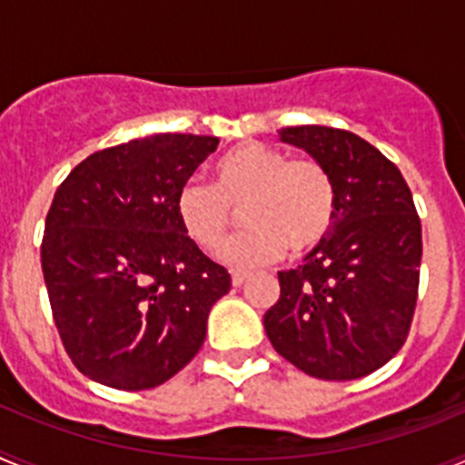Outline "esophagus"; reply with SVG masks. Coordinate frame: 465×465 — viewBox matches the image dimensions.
Masks as SVG:
<instances>
[{
	"label": "esophagus",
	"mask_w": 465,
	"mask_h": 465,
	"mask_svg": "<svg viewBox=\"0 0 465 465\" xmlns=\"http://www.w3.org/2000/svg\"><path fill=\"white\" fill-rule=\"evenodd\" d=\"M246 277H249V272H242V270H232V272H230L232 286H242V283L246 282Z\"/></svg>",
	"instance_id": "obj_1"
}]
</instances>
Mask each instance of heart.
<instances>
[{
	"mask_svg": "<svg viewBox=\"0 0 465 465\" xmlns=\"http://www.w3.org/2000/svg\"><path fill=\"white\" fill-rule=\"evenodd\" d=\"M242 209L246 230L223 249L237 268L270 262L286 249L305 256L331 235L340 209L332 172L316 158H291L286 151L246 142L216 160L212 186L195 179L174 197L176 221L203 252H219Z\"/></svg>",
	"mask_w": 465,
	"mask_h": 465,
	"instance_id": "b5f03b06",
	"label": "heart"
}]
</instances>
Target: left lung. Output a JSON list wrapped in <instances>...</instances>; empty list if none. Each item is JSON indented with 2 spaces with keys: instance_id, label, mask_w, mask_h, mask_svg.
Segmentation results:
<instances>
[{
  "instance_id": "obj_1",
  "label": "left lung",
  "mask_w": 465,
  "mask_h": 465,
  "mask_svg": "<svg viewBox=\"0 0 465 465\" xmlns=\"http://www.w3.org/2000/svg\"><path fill=\"white\" fill-rule=\"evenodd\" d=\"M279 137L332 172L340 209L305 265L279 272L265 332L307 375L359 380L393 359L412 326L421 265L412 193L391 160L349 130L298 125Z\"/></svg>"
}]
</instances>
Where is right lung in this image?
I'll return each instance as SVG.
<instances>
[{
  "label": "right lung",
  "instance_id": "right-lung-1",
  "mask_svg": "<svg viewBox=\"0 0 465 465\" xmlns=\"http://www.w3.org/2000/svg\"><path fill=\"white\" fill-rule=\"evenodd\" d=\"M216 137L153 134L88 155L57 186L41 270L72 363L123 391L163 384L200 351L230 274L176 221L174 197Z\"/></svg>",
  "mask_w": 465,
  "mask_h": 465
}]
</instances>
